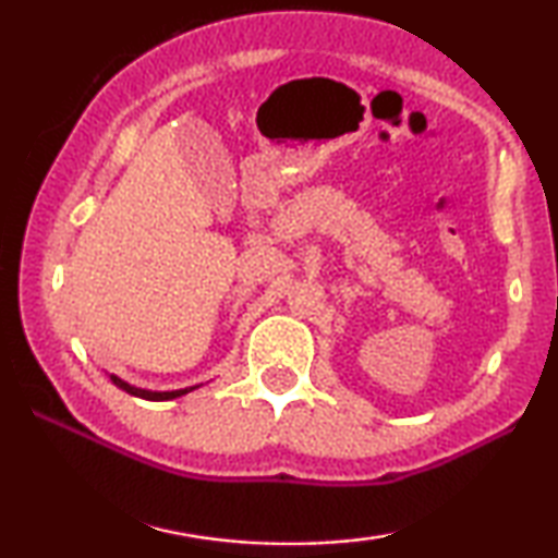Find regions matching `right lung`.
<instances>
[{
	"label": "right lung",
	"mask_w": 558,
	"mask_h": 558,
	"mask_svg": "<svg viewBox=\"0 0 558 558\" xmlns=\"http://www.w3.org/2000/svg\"><path fill=\"white\" fill-rule=\"evenodd\" d=\"M110 379H112V384L120 386L122 391L140 396V399H147V401H169V399H177V396H184V393L196 389V386H189V389H179V391H145V389H135V386L125 384L122 379H118V376H110Z\"/></svg>",
	"instance_id": "obj_1"
}]
</instances>
